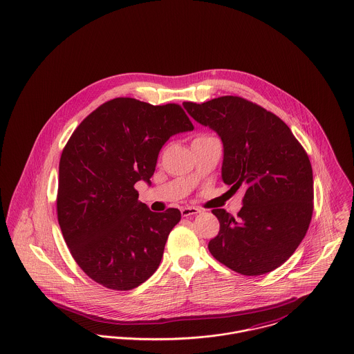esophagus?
<instances>
[{
    "label": "esophagus",
    "instance_id": "34e87169",
    "mask_svg": "<svg viewBox=\"0 0 354 354\" xmlns=\"http://www.w3.org/2000/svg\"><path fill=\"white\" fill-rule=\"evenodd\" d=\"M200 212H201V211H200L198 208H196V207H184V208H181V214H183L184 217L193 216V214H197V213Z\"/></svg>",
    "mask_w": 354,
    "mask_h": 354
}]
</instances>
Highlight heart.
Wrapping results in <instances>:
<instances>
[{
    "label": "heart",
    "mask_w": 354,
    "mask_h": 354,
    "mask_svg": "<svg viewBox=\"0 0 354 354\" xmlns=\"http://www.w3.org/2000/svg\"><path fill=\"white\" fill-rule=\"evenodd\" d=\"M201 137H205V136H201Z\"/></svg>",
    "instance_id": "obj_1"
}]
</instances>
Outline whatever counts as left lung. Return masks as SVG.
<instances>
[{"label":"left lung","instance_id":"1","mask_svg":"<svg viewBox=\"0 0 354 354\" xmlns=\"http://www.w3.org/2000/svg\"><path fill=\"white\" fill-rule=\"evenodd\" d=\"M183 106L223 142L224 184L235 192L245 189L237 218L213 209L220 231L208 244L209 252L248 277L278 268L295 252L311 221L313 170L306 151L282 119L243 97Z\"/></svg>","mask_w":354,"mask_h":354}]
</instances>
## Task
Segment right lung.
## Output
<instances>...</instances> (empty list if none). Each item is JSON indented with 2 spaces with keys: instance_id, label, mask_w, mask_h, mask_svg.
Here are the masks:
<instances>
[{
  "instance_id": "right-lung-1",
  "label": "right lung",
  "mask_w": 354,
  "mask_h": 354,
  "mask_svg": "<svg viewBox=\"0 0 354 354\" xmlns=\"http://www.w3.org/2000/svg\"><path fill=\"white\" fill-rule=\"evenodd\" d=\"M192 130L178 104L117 97L73 131L59 164L57 220L73 259L95 282L131 290L158 268L181 212H151L134 185L150 184L166 141Z\"/></svg>"
}]
</instances>
